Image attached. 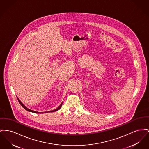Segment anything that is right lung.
<instances>
[{"instance_id":"add662e5","label":"right lung","mask_w":149,"mask_h":149,"mask_svg":"<svg viewBox=\"0 0 149 149\" xmlns=\"http://www.w3.org/2000/svg\"><path fill=\"white\" fill-rule=\"evenodd\" d=\"M18 100V102H19V104H20V105H21L27 111H29V112H32V113H38V114H41V113H42V112H37V111H33V110H30V109H28L27 107H26L25 105H24L21 101H20V100L18 99V98H17ZM62 105V103L61 105H60V106H58L56 109H54V110H53L52 111H48V112H45V113H50V112H54V111H57V110H58L59 109H60V108L61 107Z\"/></svg>"}]
</instances>
